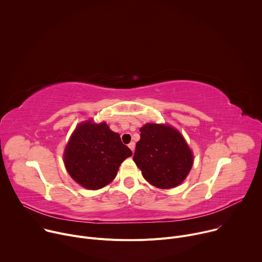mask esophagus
Returning a JSON list of instances; mask_svg holds the SVG:
<instances>
[{
	"label": "esophagus",
	"mask_w": 262,
	"mask_h": 262,
	"mask_svg": "<svg viewBox=\"0 0 262 262\" xmlns=\"http://www.w3.org/2000/svg\"><path fill=\"white\" fill-rule=\"evenodd\" d=\"M128 147H129L130 150L134 152V151H135V147H136V144H135V142H130V143L128 144Z\"/></svg>",
	"instance_id": "obj_1"
}]
</instances>
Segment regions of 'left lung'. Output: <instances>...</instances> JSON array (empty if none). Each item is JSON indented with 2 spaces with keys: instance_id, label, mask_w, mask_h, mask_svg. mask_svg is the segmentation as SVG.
<instances>
[{
  "instance_id": "obj_1",
  "label": "left lung",
  "mask_w": 262,
  "mask_h": 262,
  "mask_svg": "<svg viewBox=\"0 0 262 262\" xmlns=\"http://www.w3.org/2000/svg\"><path fill=\"white\" fill-rule=\"evenodd\" d=\"M134 162L143 177L157 188L172 189L192 169L194 157L182 135L168 124L146 123L140 128Z\"/></svg>"
}]
</instances>
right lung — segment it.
Here are the masks:
<instances>
[{
  "label": "right lung",
  "instance_id": "1",
  "mask_svg": "<svg viewBox=\"0 0 262 262\" xmlns=\"http://www.w3.org/2000/svg\"><path fill=\"white\" fill-rule=\"evenodd\" d=\"M133 155L105 122L79 124L65 147L64 165L71 178L87 190H98L113 181L122 162Z\"/></svg>",
  "mask_w": 262,
  "mask_h": 262
}]
</instances>
